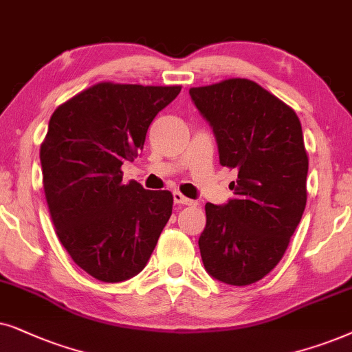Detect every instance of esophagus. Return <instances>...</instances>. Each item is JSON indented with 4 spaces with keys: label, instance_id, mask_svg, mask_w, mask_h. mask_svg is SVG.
Masks as SVG:
<instances>
[{
    "label": "esophagus",
    "instance_id": "1",
    "mask_svg": "<svg viewBox=\"0 0 352 352\" xmlns=\"http://www.w3.org/2000/svg\"><path fill=\"white\" fill-rule=\"evenodd\" d=\"M173 203L180 204V206H193V204H196L193 199L186 198V196L182 195L180 191H173Z\"/></svg>",
    "mask_w": 352,
    "mask_h": 352
}]
</instances>
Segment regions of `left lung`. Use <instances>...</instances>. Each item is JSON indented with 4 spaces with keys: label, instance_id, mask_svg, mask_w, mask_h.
<instances>
[{
    "label": "left lung",
    "instance_id": "obj_1",
    "mask_svg": "<svg viewBox=\"0 0 352 352\" xmlns=\"http://www.w3.org/2000/svg\"><path fill=\"white\" fill-rule=\"evenodd\" d=\"M222 166L238 170L233 198L206 204L204 269L227 285L264 278L287 251L306 208L309 161L296 112L248 78L190 88Z\"/></svg>",
    "mask_w": 352,
    "mask_h": 352
}]
</instances>
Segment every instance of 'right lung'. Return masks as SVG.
Wrapping results in <instances>:
<instances>
[{
	"label": "right lung",
	"instance_id": "1",
	"mask_svg": "<svg viewBox=\"0 0 352 352\" xmlns=\"http://www.w3.org/2000/svg\"><path fill=\"white\" fill-rule=\"evenodd\" d=\"M182 87L102 82L51 116L40 161L51 219L72 261L106 283L140 274L170 219V191L122 184L159 111Z\"/></svg>",
	"mask_w": 352,
	"mask_h": 352
}]
</instances>
